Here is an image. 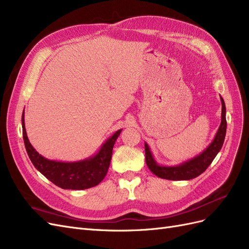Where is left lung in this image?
Instances as JSON below:
<instances>
[{
    "instance_id": "1",
    "label": "left lung",
    "mask_w": 249,
    "mask_h": 249,
    "mask_svg": "<svg viewBox=\"0 0 249 249\" xmlns=\"http://www.w3.org/2000/svg\"><path fill=\"white\" fill-rule=\"evenodd\" d=\"M220 101L222 105V110L221 124L219 125V129H218L210 145L196 157L178 165H175V166H164V165H159L157 163L147 143H144L146 165L155 176L170 180H187L198 177L210 166V164L213 162L217 154L220 152L224 142L225 133H227V118H225V112L227 111H225V104L221 96Z\"/></svg>"
}]
</instances>
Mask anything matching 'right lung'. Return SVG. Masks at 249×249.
<instances>
[{"instance_id":"1","label":"right lung","mask_w":249,"mask_h":249,"mask_svg":"<svg viewBox=\"0 0 249 249\" xmlns=\"http://www.w3.org/2000/svg\"><path fill=\"white\" fill-rule=\"evenodd\" d=\"M22 137L30 160L35 168L62 189L83 190L99 185L106 177L111 162L112 150L122 129L108 138L94 156L76 162L49 160L36 152L30 143L25 127V110L21 115Z\"/></svg>"}]
</instances>
